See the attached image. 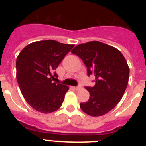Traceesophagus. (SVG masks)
<instances>
[{
	"label": "esophagus",
	"instance_id": "1",
	"mask_svg": "<svg viewBox=\"0 0 146 146\" xmlns=\"http://www.w3.org/2000/svg\"><path fill=\"white\" fill-rule=\"evenodd\" d=\"M74 90H76V91H78V90H80V89L82 88V86H76V87H74Z\"/></svg>",
	"mask_w": 146,
	"mask_h": 146
}]
</instances>
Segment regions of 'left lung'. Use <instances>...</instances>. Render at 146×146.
<instances>
[{
  "label": "left lung",
  "instance_id": "left-lung-1",
  "mask_svg": "<svg viewBox=\"0 0 146 146\" xmlns=\"http://www.w3.org/2000/svg\"><path fill=\"white\" fill-rule=\"evenodd\" d=\"M87 67L88 75L95 77L96 84L86 87L88 101L80 103L81 110L91 116L104 115L119 102L128 85L129 68L116 48L97 41L80 44L71 51Z\"/></svg>",
  "mask_w": 146,
  "mask_h": 146
}]
</instances>
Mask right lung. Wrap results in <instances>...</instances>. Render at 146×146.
<instances>
[{"instance_id": "1", "label": "right lung", "mask_w": 146, "mask_h": 146, "mask_svg": "<svg viewBox=\"0 0 146 146\" xmlns=\"http://www.w3.org/2000/svg\"><path fill=\"white\" fill-rule=\"evenodd\" d=\"M74 46L39 41L27 45L17 56V80L23 96L36 111L52 113L61 106L69 87L52 82L58 77L53 72Z\"/></svg>"}]
</instances>
